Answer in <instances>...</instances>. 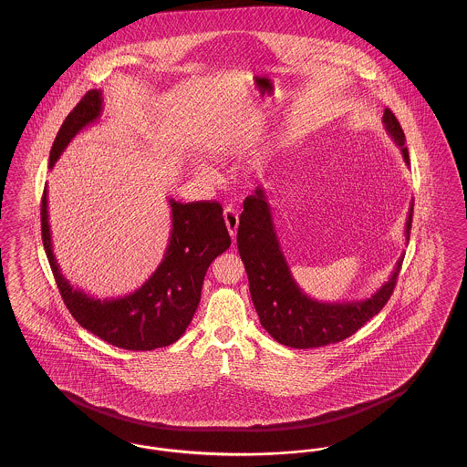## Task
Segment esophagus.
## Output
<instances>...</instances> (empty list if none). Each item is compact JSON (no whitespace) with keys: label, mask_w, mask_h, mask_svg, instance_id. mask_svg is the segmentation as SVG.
<instances>
[{"label":"esophagus","mask_w":467,"mask_h":467,"mask_svg":"<svg viewBox=\"0 0 467 467\" xmlns=\"http://www.w3.org/2000/svg\"><path fill=\"white\" fill-rule=\"evenodd\" d=\"M223 221H225L229 234H231L233 240H234V238H236V231H238V223H240L238 212H236L233 206H225V208H223Z\"/></svg>","instance_id":"obj_1"}]
</instances>
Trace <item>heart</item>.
Segmentation results:
<instances>
[{"label": "heart", "instance_id": "heart-1", "mask_svg": "<svg viewBox=\"0 0 467 467\" xmlns=\"http://www.w3.org/2000/svg\"><path fill=\"white\" fill-rule=\"evenodd\" d=\"M201 171H202V173H206V170H204V168H202V170H201Z\"/></svg>", "mask_w": 467, "mask_h": 467}]
</instances>
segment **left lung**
Returning <instances> with one entry per match:
<instances>
[{
    "label": "left lung",
    "mask_w": 467,
    "mask_h": 467,
    "mask_svg": "<svg viewBox=\"0 0 467 467\" xmlns=\"http://www.w3.org/2000/svg\"><path fill=\"white\" fill-rule=\"evenodd\" d=\"M383 124L387 133L400 145L404 162L410 164L402 128L390 109H385ZM411 219L413 201L404 231L406 242L410 240ZM236 242L261 326L278 343L292 348H317L343 341L357 333L390 299L404 259L402 254L390 278L368 299L347 303H320L311 299L292 278L275 231L266 192L261 187L244 200Z\"/></svg>",
    "instance_id": "1"
}]
</instances>
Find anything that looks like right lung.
Returning <instances> with one entry per match:
<instances>
[{"label": "right lung", "mask_w": 467, "mask_h": 467, "mask_svg": "<svg viewBox=\"0 0 467 467\" xmlns=\"http://www.w3.org/2000/svg\"><path fill=\"white\" fill-rule=\"evenodd\" d=\"M103 111L101 90L92 89L67 113L56 136L48 168H52L67 143ZM171 206V234L164 259L152 276L122 297L98 299L69 285L52 250L47 185L42 198V240L61 297L73 318L94 336L113 347L147 352L175 343L185 333L201 299V287L208 266L231 244L223 223V206L217 201L178 202Z\"/></svg>", "instance_id": "right-lung-1"}]
</instances>
